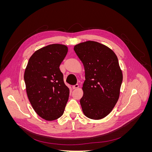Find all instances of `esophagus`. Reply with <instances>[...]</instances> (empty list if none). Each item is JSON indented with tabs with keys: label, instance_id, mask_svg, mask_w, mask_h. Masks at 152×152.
Listing matches in <instances>:
<instances>
[{
	"label": "esophagus",
	"instance_id": "obj_1",
	"mask_svg": "<svg viewBox=\"0 0 152 152\" xmlns=\"http://www.w3.org/2000/svg\"><path fill=\"white\" fill-rule=\"evenodd\" d=\"M79 87V84H77L74 85V86H72V88H73V89H77Z\"/></svg>",
	"mask_w": 152,
	"mask_h": 152
}]
</instances>
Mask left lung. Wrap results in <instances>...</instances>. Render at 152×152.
<instances>
[{"label":"left lung","instance_id":"1","mask_svg":"<svg viewBox=\"0 0 152 152\" xmlns=\"http://www.w3.org/2000/svg\"><path fill=\"white\" fill-rule=\"evenodd\" d=\"M74 50L85 69L82 111L89 118L102 119L112 112L120 95L123 76L118 58L112 49L94 41L75 45Z\"/></svg>","mask_w":152,"mask_h":152}]
</instances>
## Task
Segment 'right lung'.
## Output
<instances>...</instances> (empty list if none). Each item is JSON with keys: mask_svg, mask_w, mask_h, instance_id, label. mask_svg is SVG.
Masks as SVG:
<instances>
[{"mask_svg": "<svg viewBox=\"0 0 152 152\" xmlns=\"http://www.w3.org/2000/svg\"><path fill=\"white\" fill-rule=\"evenodd\" d=\"M67 52L65 45H48L31 55L25 69L28 99L35 112L46 121L60 117L68 102L70 90L59 69Z\"/></svg>", "mask_w": 152, "mask_h": 152, "instance_id": "right-lung-1", "label": "right lung"}]
</instances>
